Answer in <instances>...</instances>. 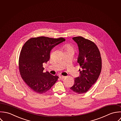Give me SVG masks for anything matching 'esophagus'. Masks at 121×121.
Returning a JSON list of instances; mask_svg holds the SVG:
<instances>
[{
    "instance_id": "obj_1",
    "label": "esophagus",
    "mask_w": 121,
    "mask_h": 121,
    "mask_svg": "<svg viewBox=\"0 0 121 121\" xmlns=\"http://www.w3.org/2000/svg\"><path fill=\"white\" fill-rule=\"evenodd\" d=\"M59 78H60V79H64V78H65V76H59Z\"/></svg>"
}]
</instances>
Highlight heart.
<instances>
[{
    "label": "heart",
    "instance_id": "b5f03b06",
    "mask_svg": "<svg viewBox=\"0 0 121 121\" xmlns=\"http://www.w3.org/2000/svg\"><path fill=\"white\" fill-rule=\"evenodd\" d=\"M63 48L65 51H72L74 52L75 48L74 46L70 43H66L64 45Z\"/></svg>",
    "mask_w": 121,
    "mask_h": 121
}]
</instances>
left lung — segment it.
<instances>
[{
	"label": "left lung",
	"instance_id": "8db88e82",
	"mask_svg": "<svg viewBox=\"0 0 121 121\" xmlns=\"http://www.w3.org/2000/svg\"><path fill=\"white\" fill-rule=\"evenodd\" d=\"M73 39L78 47V63L81 68L79 70V76L74 78V84L70 89L75 93L82 94L87 92L98 79L101 70V58L93 42L82 36Z\"/></svg>",
	"mask_w": 121,
	"mask_h": 121
}]
</instances>
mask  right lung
I'll use <instances>...</instances> for the list:
<instances>
[{
    "mask_svg": "<svg viewBox=\"0 0 121 121\" xmlns=\"http://www.w3.org/2000/svg\"><path fill=\"white\" fill-rule=\"evenodd\" d=\"M65 41L63 37L40 36L29 39L23 46L19 59V71L22 79L34 92L45 93L57 80V76L43 72V63L49 60L51 50Z\"/></svg>",
    "mask_w": 121,
    "mask_h": 121,
    "instance_id": "obj_1",
    "label": "right lung"
}]
</instances>
